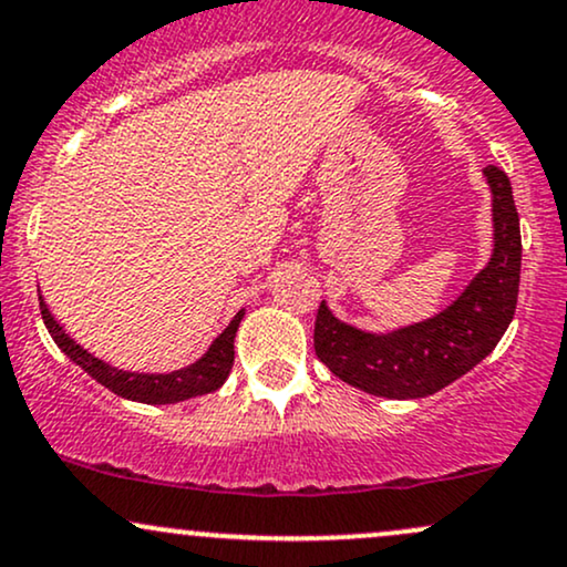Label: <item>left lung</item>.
Here are the masks:
<instances>
[{
	"instance_id": "obj_1",
	"label": "left lung",
	"mask_w": 567,
	"mask_h": 567,
	"mask_svg": "<svg viewBox=\"0 0 567 567\" xmlns=\"http://www.w3.org/2000/svg\"><path fill=\"white\" fill-rule=\"evenodd\" d=\"M494 195V256L446 311L404 330L372 336L338 322L319 303L313 351L336 378L383 399H422L454 383L496 349L520 288V218L507 174L486 166Z\"/></svg>"
}]
</instances>
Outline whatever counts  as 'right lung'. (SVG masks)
Segmentation results:
<instances>
[{
    "instance_id": "1",
    "label": "right lung",
    "mask_w": 567,
    "mask_h": 567,
    "mask_svg": "<svg viewBox=\"0 0 567 567\" xmlns=\"http://www.w3.org/2000/svg\"><path fill=\"white\" fill-rule=\"evenodd\" d=\"M39 309H42L47 330H50V336L54 343H58L60 351L68 353L89 378L97 380V383L105 385L107 391L124 395V399L142 401V404H176V401L193 399V395H203L221 388L224 380L229 378L231 364H235V332L243 319L240 311L231 319L227 330L210 343L206 357L197 359L195 364L184 367V370H176L172 374H140L115 370V367L94 359L92 353L81 349L76 340L54 322L50 309H47V303L42 301V296H39Z\"/></svg>"
}]
</instances>
